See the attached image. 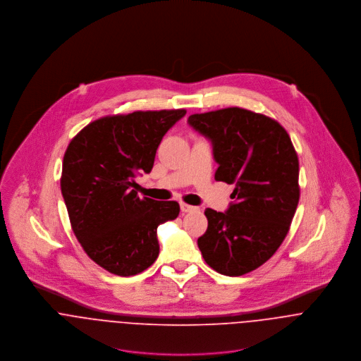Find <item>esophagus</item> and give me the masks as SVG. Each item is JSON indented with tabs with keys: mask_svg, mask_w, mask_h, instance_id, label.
<instances>
[{
	"mask_svg": "<svg viewBox=\"0 0 361 361\" xmlns=\"http://www.w3.org/2000/svg\"><path fill=\"white\" fill-rule=\"evenodd\" d=\"M180 209L183 211V212H192V211H199V208L195 206H190V204H186V203H183V202H180Z\"/></svg>",
	"mask_w": 361,
	"mask_h": 361,
	"instance_id": "34e87169",
	"label": "esophagus"
}]
</instances>
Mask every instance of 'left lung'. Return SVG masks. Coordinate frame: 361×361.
I'll return each instance as SVG.
<instances>
[{
    "label": "left lung",
    "mask_w": 361,
    "mask_h": 361,
    "mask_svg": "<svg viewBox=\"0 0 361 361\" xmlns=\"http://www.w3.org/2000/svg\"><path fill=\"white\" fill-rule=\"evenodd\" d=\"M189 125L211 140L215 180L233 183L225 212L207 208L197 245L207 264L240 276L274 256L299 204V158L288 132L272 118L229 106L193 114Z\"/></svg>",
    "instance_id": "left-lung-1"
}]
</instances>
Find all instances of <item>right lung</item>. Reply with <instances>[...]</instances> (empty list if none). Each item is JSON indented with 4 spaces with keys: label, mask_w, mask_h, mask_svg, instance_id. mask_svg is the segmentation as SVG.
Segmentation results:
<instances>
[{
    "label": "right lung",
    "mask_w": 361,
    "mask_h": 361,
    "mask_svg": "<svg viewBox=\"0 0 361 361\" xmlns=\"http://www.w3.org/2000/svg\"><path fill=\"white\" fill-rule=\"evenodd\" d=\"M186 109L135 111L90 122L68 145L61 192L86 255L111 274L143 272L158 253L157 228L179 215L176 202L140 199L135 176L149 173L164 135Z\"/></svg>",
    "instance_id": "add662e5"
}]
</instances>
